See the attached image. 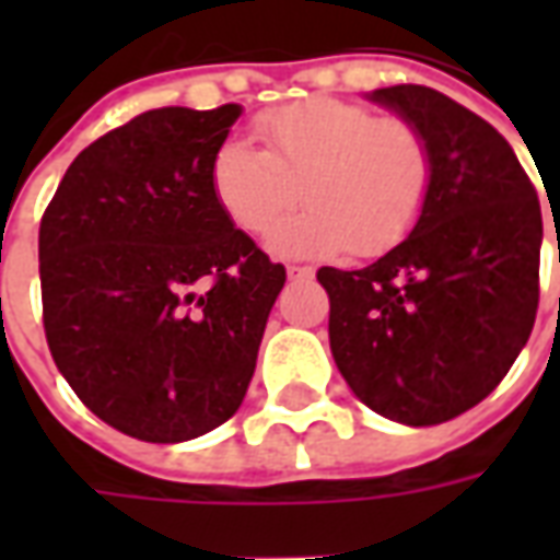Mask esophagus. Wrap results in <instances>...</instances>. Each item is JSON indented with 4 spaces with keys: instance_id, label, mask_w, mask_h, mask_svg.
<instances>
[{
    "instance_id": "1",
    "label": "esophagus",
    "mask_w": 560,
    "mask_h": 560,
    "mask_svg": "<svg viewBox=\"0 0 560 560\" xmlns=\"http://www.w3.org/2000/svg\"><path fill=\"white\" fill-rule=\"evenodd\" d=\"M312 276H315V269L312 267H296V264L288 267V279H312Z\"/></svg>"
}]
</instances>
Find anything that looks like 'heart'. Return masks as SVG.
<instances>
[{
	"mask_svg": "<svg viewBox=\"0 0 560 560\" xmlns=\"http://www.w3.org/2000/svg\"><path fill=\"white\" fill-rule=\"evenodd\" d=\"M260 138L264 152L243 140L221 143L209 179L233 224L260 240L303 197L308 209L272 236L279 255H384L429 203L432 147L408 119L312 98L264 116Z\"/></svg>",
	"mask_w": 560,
	"mask_h": 560,
	"instance_id": "heart-1",
	"label": "heart"
}]
</instances>
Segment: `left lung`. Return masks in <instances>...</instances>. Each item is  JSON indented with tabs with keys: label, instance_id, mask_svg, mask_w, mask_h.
<instances>
[{
	"label": "left lung",
	"instance_id": "obj_1",
	"mask_svg": "<svg viewBox=\"0 0 560 560\" xmlns=\"http://www.w3.org/2000/svg\"><path fill=\"white\" fill-rule=\"evenodd\" d=\"M369 102L425 135L432 191L413 231L375 264L317 269L329 351L372 411L438 425L480 405L528 341L540 303V200L513 147L468 107L411 83L369 92Z\"/></svg>",
	"mask_w": 560,
	"mask_h": 560
}]
</instances>
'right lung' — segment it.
Here are the masks:
<instances>
[{"label":"right lung","instance_id":"add662e5","mask_svg":"<svg viewBox=\"0 0 560 560\" xmlns=\"http://www.w3.org/2000/svg\"><path fill=\"white\" fill-rule=\"evenodd\" d=\"M240 114L135 116L71 161L42 219L56 369L98 420L149 444L231 420L284 288V267L212 195V159Z\"/></svg>","mask_w":560,"mask_h":560}]
</instances>
